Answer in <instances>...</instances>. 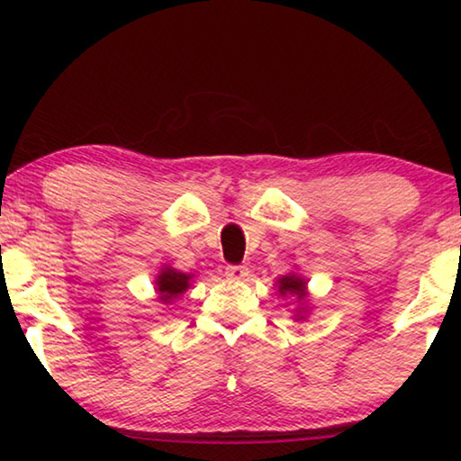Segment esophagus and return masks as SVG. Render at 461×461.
Wrapping results in <instances>:
<instances>
[{
	"mask_svg": "<svg viewBox=\"0 0 461 461\" xmlns=\"http://www.w3.org/2000/svg\"><path fill=\"white\" fill-rule=\"evenodd\" d=\"M249 275L248 267H243V264H229L226 267V276L232 281H245V276Z\"/></svg>",
	"mask_w": 461,
	"mask_h": 461,
	"instance_id": "esophagus-1",
	"label": "esophagus"
}]
</instances>
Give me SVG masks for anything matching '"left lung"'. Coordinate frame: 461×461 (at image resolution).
<instances>
[{
	"mask_svg": "<svg viewBox=\"0 0 461 461\" xmlns=\"http://www.w3.org/2000/svg\"><path fill=\"white\" fill-rule=\"evenodd\" d=\"M304 281L300 279V276H295V275H289V276H281L279 279V294L281 295H287V294H294V295H298V298L302 300L304 298Z\"/></svg>",
	"mask_w": 461,
	"mask_h": 461,
	"instance_id": "obj_1",
	"label": "left lung"
}]
</instances>
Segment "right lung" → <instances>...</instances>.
<instances>
[{"instance_id":"1","label":"right lung","mask_w":461,"mask_h":461,"mask_svg":"<svg viewBox=\"0 0 461 461\" xmlns=\"http://www.w3.org/2000/svg\"><path fill=\"white\" fill-rule=\"evenodd\" d=\"M188 281H191V275L178 273V270H174V268L163 270V273L159 275V279H157V292H159V300L167 304V302L174 300L176 295L186 292Z\"/></svg>"}]
</instances>
